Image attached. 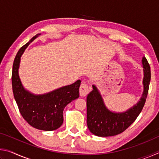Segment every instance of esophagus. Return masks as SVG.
I'll list each match as a JSON object with an SVG mask.
<instances>
[{"label":"esophagus","instance_id":"obj_1","mask_svg":"<svg viewBox=\"0 0 159 159\" xmlns=\"http://www.w3.org/2000/svg\"><path fill=\"white\" fill-rule=\"evenodd\" d=\"M90 90V88H89V86H88L87 83H85V82H83L80 86V89H79L80 95L81 97H85L89 93Z\"/></svg>","mask_w":159,"mask_h":159}]
</instances>
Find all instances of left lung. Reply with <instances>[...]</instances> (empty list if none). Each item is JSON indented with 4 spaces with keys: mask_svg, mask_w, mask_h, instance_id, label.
I'll list each match as a JSON object with an SVG mask.
<instances>
[{
    "mask_svg": "<svg viewBox=\"0 0 159 159\" xmlns=\"http://www.w3.org/2000/svg\"><path fill=\"white\" fill-rule=\"evenodd\" d=\"M144 71V90L138 103L124 112H113L107 109L100 93L95 85L87 97V125L93 134L99 137L114 136L125 131L140 114L146 102L151 80L150 66L144 57L142 60Z\"/></svg>",
    "mask_w": 159,
    "mask_h": 159,
    "instance_id": "left-lung-1",
    "label": "left lung"
}]
</instances>
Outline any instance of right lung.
I'll use <instances>...</instances> for the list:
<instances>
[{"mask_svg":"<svg viewBox=\"0 0 159 159\" xmlns=\"http://www.w3.org/2000/svg\"><path fill=\"white\" fill-rule=\"evenodd\" d=\"M40 35L36 34L32 38L16 55L12 73V91L20 114L26 121L39 130L51 131L62 125L64 107L79 98L81 81L78 80L73 84L43 95H34L23 87L18 73L21 57L28 45Z\"/></svg>","mask_w":159,"mask_h":159,"instance_id":"1","label":"right lung"}]
</instances>
